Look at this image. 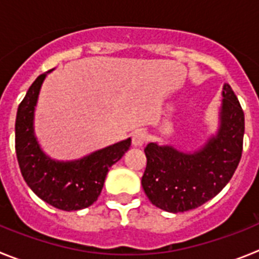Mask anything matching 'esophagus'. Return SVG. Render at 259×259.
<instances>
[{"label":"esophagus","mask_w":259,"mask_h":259,"mask_svg":"<svg viewBox=\"0 0 259 259\" xmlns=\"http://www.w3.org/2000/svg\"><path fill=\"white\" fill-rule=\"evenodd\" d=\"M146 140H148V135H146V132L141 131V130L135 131L132 134V145L134 146H143Z\"/></svg>","instance_id":"1"}]
</instances>
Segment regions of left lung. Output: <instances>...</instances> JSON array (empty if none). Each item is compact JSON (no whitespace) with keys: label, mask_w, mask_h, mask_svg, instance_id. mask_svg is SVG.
Listing matches in <instances>:
<instances>
[{"label":"left lung","mask_w":259,"mask_h":259,"mask_svg":"<svg viewBox=\"0 0 259 259\" xmlns=\"http://www.w3.org/2000/svg\"><path fill=\"white\" fill-rule=\"evenodd\" d=\"M219 128L194 152L149 143L144 149L146 168L141 179L150 202L168 212L201 206L227 185L239 166L245 119L230 84L223 85Z\"/></svg>","instance_id":"obj_1"}]
</instances>
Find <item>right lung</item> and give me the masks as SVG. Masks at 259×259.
<instances>
[{
    "label": "right lung",
    "mask_w": 259,
    "mask_h": 259,
    "mask_svg": "<svg viewBox=\"0 0 259 259\" xmlns=\"http://www.w3.org/2000/svg\"><path fill=\"white\" fill-rule=\"evenodd\" d=\"M40 75L32 83L18 107L15 120V150L23 179L38 197L65 211L91 206L98 198L107 171L124 155L131 139L96 150L75 161H57L41 149L35 135V110L45 77Z\"/></svg>",
    "instance_id": "obj_1"
}]
</instances>
